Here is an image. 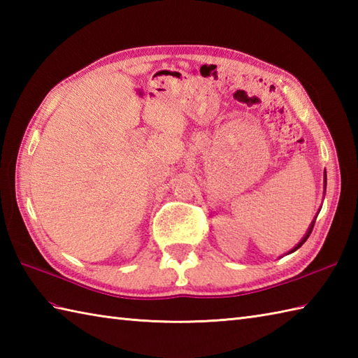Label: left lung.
<instances>
[{"label":"left lung","mask_w":358,"mask_h":358,"mask_svg":"<svg viewBox=\"0 0 358 358\" xmlns=\"http://www.w3.org/2000/svg\"><path fill=\"white\" fill-rule=\"evenodd\" d=\"M324 189H326V173H324ZM314 223H315V222H313V224H310V227H309V231H308V234L305 235V238H303V240H301V241L299 243V245H296V246H295V248H294V249L291 250V252H294V250H296V249H299V248H300V246L303 245V243H305V241L308 240V237H309V235H310V232H313V227H314Z\"/></svg>","instance_id":"8db88e82"}]
</instances>
